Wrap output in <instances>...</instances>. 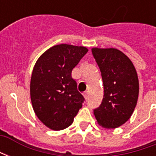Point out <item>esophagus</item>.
I'll use <instances>...</instances> for the list:
<instances>
[{
    "mask_svg": "<svg viewBox=\"0 0 156 156\" xmlns=\"http://www.w3.org/2000/svg\"><path fill=\"white\" fill-rule=\"evenodd\" d=\"M83 97H84V98L86 99V100L88 99V92H85L84 94H83Z\"/></svg>",
    "mask_w": 156,
    "mask_h": 156,
    "instance_id": "obj_1",
    "label": "esophagus"
}]
</instances>
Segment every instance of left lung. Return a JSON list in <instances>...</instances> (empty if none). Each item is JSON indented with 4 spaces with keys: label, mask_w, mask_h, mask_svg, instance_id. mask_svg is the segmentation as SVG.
Segmentation results:
<instances>
[{
    "label": "left lung",
    "mask_w": 156,
    "mask_h": 156,
    "mask_svg": "<svg viewBox=\"0 0 156 156\" xmlns=\"http://www.w3.org/2000/svg\"><path fill=\"white\" fill-rule=\"evenodd\" d=\"M104 83V98L94 110L98 124L115 129L126 123L134 112L139 97V79L133 62L116 48H93Z\"/></svg>",
    "instance_id": "obj_1"
}]
</instances>
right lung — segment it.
Segmentation results:
<instances>
[{"label":"right lung","mask_w":156,"mask_h":156,"mask_svg":"<svg viewBox=\"0 0 156 156\" xmlns=\"http://www.w3.org/2000/svg\"><path fill=\"white\" fill-rule=\"evenodd\" d=\"M88 51L82 46L55 45L36 62L30 83L32 108L39 120L52 130L70 126L83 106L84 98L71 73Z\"/></svg>","instance_id":"obj_1"}]
</instances>
